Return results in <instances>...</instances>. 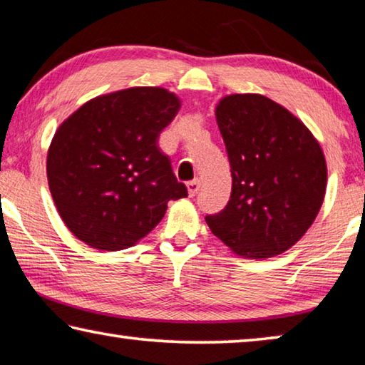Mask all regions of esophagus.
<instances>
[{"mask_svg": "<svg viewBox=\"0 0 365 365\" xmlns=\"http://www.w3.org/2000/svg\"><path fill=\"white\" fill-rule=\"evenodd\" d=\"M187 188H188V195L190 196H195L197 191H200L201 188V182L197 180V178H195V180H191L187 183Z\"/></svg>", "mask_w": 365, "mask_h": 365, "instance_id": "esophagus-1", "label": "esophagus"}]
</instances>
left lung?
<instances>
[{"label":"left lung","mask_w":365,"mask_h":365,"mask_svg":"<svg viewBox=\"0 0 365 365\" xmlns=\"http://www.w3.org/2000/svg\"><path fill=\"white\" fill-rule=\"evenodd\" d=\"M228 154L232 195L211 232L237 255H282L312 225L322 206L327 164L304 123L262 95L225 96L215 109Z\"/></svg>","instance_id":"obj_1"}]
</instances>
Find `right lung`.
Segmentation results:
<instances>
[{"instance_id":"1","label":"right lung","mask_w":365,"mask_h":365,"mask_svg":"<svg viewBox=\"0 0 365 365\" xmlns=\"http://www.w3.org/2000/svg\"><path fill=\"white\" fill-rule=\"evenodd\" d=\"M178 108L168 90L135 86L98 96L61 123L48 151V183L78 240L125 250L159 224L170 200L188 196L158 145Z\"/></svg>"}]
</instances>
